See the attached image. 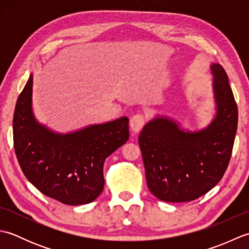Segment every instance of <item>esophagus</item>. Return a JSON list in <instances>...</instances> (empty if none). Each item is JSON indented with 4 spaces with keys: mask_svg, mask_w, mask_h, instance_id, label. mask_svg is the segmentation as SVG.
Returning a JSON list of instances; mask_svg holds the SVG:
<instances>
[{
    "mask_svg": "<svg viewBox=\"0 0 249 249\" xmlns=\"http://www.w3.org/2000/svg\"><path fill=\"white\" fill-rule=\"evenodd\" d=\"M145 124V118L142 114H135L129 121V125L134 133H139Z\"/></svg>",
    "mask_w": 249,
    "mask_h": 249,
    "instance_id": "34e87169",
    "label": "esophagus"
}]
</instances>
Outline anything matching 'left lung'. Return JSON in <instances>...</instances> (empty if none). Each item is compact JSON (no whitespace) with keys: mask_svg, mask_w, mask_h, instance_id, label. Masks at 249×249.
Segmentation results:
<instances>
[{"mask_svg":"<svg viewBox=\"0 0 249 249\" xmlns=\"http://www.w3.org/2000/svg\"><path fill=\"white\" fill-rule=\"evenodd\" d=\"M216 114L204 129L185 131L156 116L139 135L150 192L166 202H188L210 192L227 170L237 128V106L220 64L211 65Z\"/></svg>","mask_w":249,"mask_h":249,"instance_id":"1","label":"left lung"}]
</instances>
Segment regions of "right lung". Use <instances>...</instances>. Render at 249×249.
I'll use <instances>...</instances> for the list:
<instances>
[{
  "label": "right lung",
  "mask_w": 249,
  "mask_h": 249,
  "mask_svg": "<svg viewBox=\"0 0 249 249\" xmlns=\"http://www.w3.org/2000/svg\"><path fill=\"white\" fill-rule=\"evenodd\" d=\"M33 75L14 113V146L26 178L40 193L67 205L92 202L103 192L104 162L129 138L128 118L59 134L37 122L32 110Z\"/></svg>",
  "instance_id": "1"
}]
</instances>
